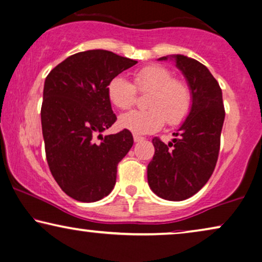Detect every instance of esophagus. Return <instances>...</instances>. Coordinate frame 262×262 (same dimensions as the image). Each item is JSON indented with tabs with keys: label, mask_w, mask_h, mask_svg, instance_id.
Returning <instances> with one entry per match:
<instances>
[{
	"label": "esophagus",
	"mask_w": 262,
	"mask_h": 262,
	"mask_svg": "<svg viewBox=\"0 0 262 262\" xmlns=\"http://www.w3.org/2000/svg\"><path fill=\"white\" fill-rule=\"evenodd\" d=\"M142 140H145V138H143V136H140V135H138V134H134V141H135V142L142 141Z\"/></svg>",
	"instance_id": "1"
}]
</instances>
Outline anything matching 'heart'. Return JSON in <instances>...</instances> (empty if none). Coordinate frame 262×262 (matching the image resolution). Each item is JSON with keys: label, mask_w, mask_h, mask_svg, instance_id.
<instances>
[{"label": "heart", "mask_w": 262, "mask_h": 262, "mask_svg": "<svg viewBox=\"0 0 262 262\" xmlns=\"http://www.w3.org/2000/svg\"><path fill=\"white\" fill-rule=\"evenodd\" d=\"M134 85L123 77L117 76L108 84L109 99L116 108L130 109L136 103L138 93L149 94L145 112H130L120 117V126L134 134H148L164 126H178L189 115L192 95L186 83L176 79L168 69L148 65L136 70L133 75Z\"/></svg>", "instance_id": "obj_1"}]
</instances>
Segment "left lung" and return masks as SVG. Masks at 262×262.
Masks as SVG:
<instances>
[{
  "label": "left lung",
  "instance_id": "left-lung-1",
  "mask_svg": "<svg viewBox=\"0 0 262 262\" xmlns=\"http://www.w3.org/2000/svg\"><path fill=\"white\" fill-rule=\"evenodd\" d=\"M168 57L160 58L166 60ZM192 94L189 116L168 145L152 140L153 159L147 166L149 187L167 201H184L203 187L219 159L224 116L222 90L208 69L200 61L174 54Z\"/></svg>",
  "mask_w": 262,
  "mask_h": 262
}]
</instances>
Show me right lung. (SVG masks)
<instances>
[{
  "label": "right lung",
  "mask_w": 262,
  "mask_h": 262,
  "mask_svg": "<svg viewBox=\"0 0 262 262\" xmlns=\"http://www.w3.org/2000/svg\"><path fill=\"white\" fill-rule=\"evenodd\" d=\"M136 62L90 50L66 58L46 77L41 105L46 159L58 185L73 200L99 201L115 186L117 165L134 140L128 129L101 134L117 120L108 84Z\"/></svg>",
  "instance_id": "right-lung-1"
}]
</instances>
